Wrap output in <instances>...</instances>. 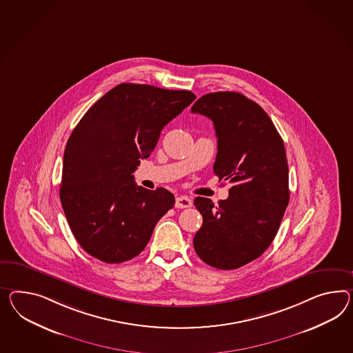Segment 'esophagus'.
I'll return each mask as SVG.
<instances>
[{"mask_svg":"<svg viewBox=\"0 0 353 353\" xmlns=\"http://www.w3.org/2000/svg\"><path fill=\"white\" fill-rule=\"evenodd\" d=\"M192 206V199L187 196H179L175 199V208H187Z\"/></svg>","mask_w":353,"mask_h":353,"instance_id":"1","label":"esophagus"}]
</instances>
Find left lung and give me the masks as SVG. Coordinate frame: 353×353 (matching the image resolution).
Listing matches in <instances>:
<instances>
[{
    "mask_svg": "<svg viewBox=\"0 0 353 353\" xmlns=\"http://www.w3.org/2000/svg\"><path fill=\"white\" fill-rule=\"evenodd\" d=\"M190 111L212 120L214 172L233 184L216 206L194 199L203 223L193 245L210 266L233 270L260 257L278 233L290 202L285 148L269 115L238 92L208 93Z\"/></svg>",
    "mask_w": 353,
    "mask_h": 353,
    "instance_id": "left-lung-1",
    "label": "left lung"
}]
</instances>
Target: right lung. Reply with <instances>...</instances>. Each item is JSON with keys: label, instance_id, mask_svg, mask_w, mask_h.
Segmentation results:
<instances>
[{"label": "right lung", "instance_id": "right-lung-1", "mask_svg": "<svg viewBox=\"0 0 353 353\" xmlns=\"http://www.w3.org/2000/svg\"><path fill=\"white\" fill-rule=\"evenodd\" d=\"M194 100L190 91L121 83L84 114L65 147L60 199L85 252L120 263L145 250L175 199L165 188L138 187L133 172Z\"/></svg>", "mask_w": 353, "mask_h": 353}]
</instances>
